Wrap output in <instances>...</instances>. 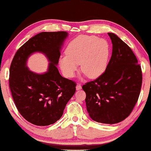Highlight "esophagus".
Returning <instances> with one entry per match:
<instances>
[{
    "instance_id": "obj_1",
    "label": "esophagus",
    "mask_w": 151,
    "mask_h": 151,
    "mask_svg": "<svg viewBox=\"0 0 151 151\" xmlns=\"http://www.w3.org/2000/svg\"><path fill=\"white\" fill-rule=\"evenodd\" d=\"M82 88V86L80 85V84H77V86H76V90H80Z\"/></svg>"
}]
</instances>
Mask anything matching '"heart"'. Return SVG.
I'll return each mask as SVG.
<instances>
[{
  "label": "heart",
  "instance_id": "obj_1",
  "mask_svg": "<svg viewBox=\"0 0 151 151\" xmlns=\"http://www.w3.org/2000/svg\"><path fill=\"white\" fill-rule=\"evenodd\" d=\"M67 54L60 57V67L68 78H73L79 64L84 73L96 78L104 73L108 64L110 48L104 39L82 35L72 40L66 49Z\"/></svg>",
  "mask_w": 151,
  "mask_h": 151
}]
</instances>
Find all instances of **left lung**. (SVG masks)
Segmentation results:
<instances>
[{
    "label": "left lung",
    "instance_id": "1",
    "mask_svg": "<svg viewBox=\"0 0 151 151\" xmlns=\"http://www.w3.org/2000/svg\"><path fill=\"white\" fill-rule=\"evenodd\" d=\"M113 44L111 58L102 75L82 86L86 106L93 120L116 124L125 119L139 98L141 67L131 49L118 36L108 33Z\"/></svg>",
    "mask_w": 151,
    "mask_h": 151
}]
</instances>
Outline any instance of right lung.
Instances as JSON below:
<instances>
[{
	"instance_id": "right-lung-1",
	"label": "right lung",
	"mask_w": 151,
	"mask_h": 151,
	"mask_svg": "<svg viewBox=\"0 0 151 151\" xmlns=\"http://www.w3.org/2000/svg\"><path fill=\"white\" fill-rule=\"evenodd\" d=\"M67 36L66 32H41L20 47L12 60L9 78L12 98L20 115L34 125L48 126L60 119L76 92V84L62 77L56 67ZM35 52L44 53L50 63L45 74L26 67L28 58Z\"/></svg>"
}]
</instances>
